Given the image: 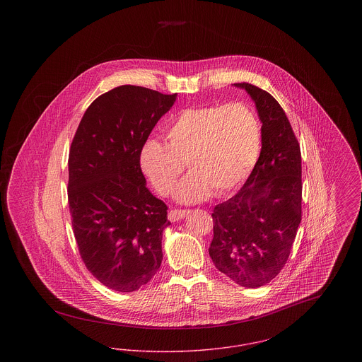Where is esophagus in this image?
I'll return each instance as SVG.
<instances>
[{
	"label": "esophagus",
	"mask_w": 362,
	"mask_h": 362,
	"mask_svg": "<svg viewBox=\"0 0 362 362\" xmlns=\"http://www.w3.org/2000/svg\"><path fill=\"white\" fill-rule=\"evenodd\" d=\"M189 214V210H183V209H173L170 213H168V218L170 221H179L182 218H185L186 216Z\"/></svg>",
	"instance_id": "1"
}]
</instances>
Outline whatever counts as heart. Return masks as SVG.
Listing matches in <instances>:
<instances>
[{"mask_svg":"<svg viewBox=\"0 0 362 362\" xmlns=\"http://www.w3.org/2000/svg\"><path fill=\"white\" fill-rule=\"evenodd\" d=\"M168 144L148 139L141 167L155 189L168 195L189 165V176L175 191L182 202H198L211 192L226 197L240 187L258 163L262 126L257 111L243 102L202 105L182 111L167 127Z\"/></svg>","mask_w":362,"mask_h":362,"instance_id":"heart-1","label":"heart"}]
</instances>
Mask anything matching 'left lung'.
<instances>
[{"label": "left lung", "mask_w": 362, "mask_h": 362, "mask_svg": "<svg viewBox=\"0 0 362 362\" xmlns=\"http://www.w3.org/2000/svg\"><path fill=\"white\" fill-rule=\"evenodd\" d=\"M233 86L255 102L262 149L239 192L214 207L209 254L238 285L259 288L285 266L301 223V152L285 111L269 92L248 83Z\"/></svg>", "instance_id": "1"}]
</instances>
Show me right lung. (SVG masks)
<instances>
[{
    "mask_svg": "<svg viewBox=\"0 0 362 362\" xmlns=\"http://www.w3.org/2000/svg\"><path fill=\"white\" fill-rule=\"evenodd\" d=\"M176 93L121 86L86 108L69 153L68 199L89 273L117 292H136L161 266L167 205L145 186L141 149Z\"/></svg>",
    "mask_w": 362,
    "mask_h": 362,
    "instance_id": "obj_1",
    "label": "right lung"
}]
</instances>
